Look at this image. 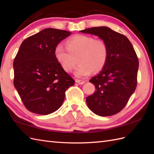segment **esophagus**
<instances>
[{"mask_svg":"<svg viewBox=\"0 0 154 154\" xmlns=\"http://www.w3.org/2000/svg\"><path fill=\"white\" fill-rule=\"evenodd\" d=\"M75 82L77 83L79 85H83V84L85 83V81L81 80V79H76V80H75Z\"/></svg>","mask_w":154,"mask_h":154,"instance_id":"34e87169","label":"esophagus"}]
</instances>
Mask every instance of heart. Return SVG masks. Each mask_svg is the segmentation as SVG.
Segmentation results:
<instances>
[{
	"mask_svg": "<svg viewBox=\"0 0 154 154\" xmlns=\"http://www.w3.org/2000/svg\"><path fill=\"white\" fill-rule=\"evenodd\" d=\"M55 58L63 69L70 73L77 63L79 66L75 71L77 77H85L92 73L103 69L109 58V48L101 39L93 36L78 34L65 42V46L58 44L55 48Z\"/></svg>",
	"mask_w": 154,
	"mask_h": 154,
	"instance_id": "heart-1",
	"label": "heart"
}]
</instances>
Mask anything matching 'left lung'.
Segmentation results:
<instances>
[{
    "mask_svg": "<svg viewBox=\"0 0 154 154\" xmlns=\"http://www.w3.org/2000/svg\"><path fill=\"white\" fill-rule=\"evenodd\" d=\"M81 32L98 35L109 48L106 65L99 75L89 80L96 91L87 97V105L99 116L114 115L125 107L136 89L138 56L128 39L109 28L93 27Z\"/></svg>",
    "mask_w": 154,
    "mask_h": 154,
    "instance_id": "8db88e82",
    "label": "left lung"
}]
</instances>
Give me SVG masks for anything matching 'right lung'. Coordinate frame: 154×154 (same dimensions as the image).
Wrapping results in <instances>:
<instances>
[{
  "instance_id": "add662e5",
  "label": "right lung",
  "mask_w": 154,
  "mask_h": 154,
  "mask_svg": "<svg viewBox=\"0 0 154 154\" xmlns=\"http://www.w3.org/2000/svg\"><path fill=\"white\" fill-rule=\"evenodd\" d=\"M71 34L45 28L23 41L13 63L14 85L30 112L47 115L63 103L65 91L75 83L55 58V48Z\"/></svg>"
}]
</instances>
